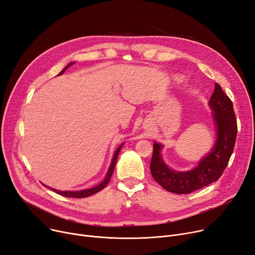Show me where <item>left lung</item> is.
Instances as JSON below:
<instances>
[{"label": "left lung", "instance_id": "left-lung-1", "mask_svg": "<svg viewBox=\"0 0 255 255\" xmlns=\"http://www.w3.org/2000/svg\"><path fill=\"white\" fill-rule=\"evenodd\" d=\"M209 107L213 111L212 119L216 130V140L209 151L198 164L189 171L172 170L161 156L162 145L153 143V154L150 171L154 180L166 190L185 194L203 188L218 180L227 168L234 151L237 138V119L233 103L223 93L221 86L215 83Z\"/></svg>", "mask_w": 255, "mask_h": 255}]
</instances>
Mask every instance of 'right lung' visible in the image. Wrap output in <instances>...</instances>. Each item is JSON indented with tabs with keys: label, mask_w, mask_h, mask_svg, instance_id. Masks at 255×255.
<instances>
[{
	"label": "right lung",
	"mask_w": 255,
	"mask_h": 255,
	"mask_svg": "<svg viewBox=\"0 0 255 255\" xmlns=\"http://www.w3.org/2000/svg\"><path fill=\"white\" fill-rule=\"evenodd\" d=\"M74 64H75V63H73V62L70 63V64H68V65L61 71V73H59L58 75H63L64 72H65L70 66H72V65H74ZM124 144H125V143H123L122 145H119V146L117 147V149H116L114 154H113V157H112V160H111V163H110V167H109V169H108V172H107V174H106V177L104 178V180H103L101 183H99V184L96 185L95 187L88 188V189H83V190H75V191H73V190H65V191H63V190H57V189H54V188H51V189H52L53 191H55L56 193L61 194V196H63V197H67V198H77V199L91 197V196H93V194H95V193L101 191L105 186H106V185L109 183V181H110L111 176H112L113 171H114V168H115V163H116L118 154H119V152H121V149L123 148ZM49 188H50V187H49Z\"/></svg>",
	"instance_id": "add662e5"
}]
</instances>
